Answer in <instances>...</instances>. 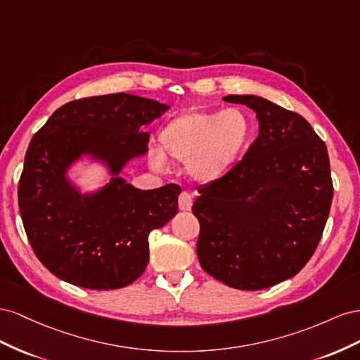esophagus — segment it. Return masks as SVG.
<instances>
[{
    "instance_id": "34e87169",
    "label": "esophagus",
    "mask_w": 360,
    "mask_h": 360,
    "mask_svg": "<svg viewBox=\"0 0 360 360\" xmlns=\"http://www.w3.org/2000/svg\"><path fill=\"white\" fill-rule=\"evenodd\" d=\"M178 205L181 211H190L193 205V196L190 191H182L178 198Z\"/></svg>"
}]
</instances>
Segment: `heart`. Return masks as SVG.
Wrapping results in <instances>:
<instances>
[{"label": "heart", "instance_id": "b5f03b06", "mask_svg": "<svg viewBox=\"0 0 360 360\" xmlns=\"http://www.w3.org/2000/svg\"><path fill=\"white\" fill-rule=\"evenodd\" d=\"M250 120L238 108L224 111L193 110L170 119L160 131V146L166 157L188 162L191 176L202 182L215 181L231 169L248 146ZM150 153V164L164 169V157Z\"/></svg>", "mask_w": 360, "mask_h": 360}]
</instances>
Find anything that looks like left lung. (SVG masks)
<instances>
[{"label":"left lung","mask_w":360,"mask_h":360,"mask_svg":"<svg viewBox=\"0 0 360 360\" xmlns=\"http://www.w3.org/2000/svg\"><path fill=\"white\" fill-rule=\"evenodd\" d=\"M223 101L252 108L259 136L240 162L198 190V258L231 288L265 290L295 276L316 250L333 199L330 161L297 112L252 95Z\"/></svg>","instance_id":"8db88e82"}]
</instances>
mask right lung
I'll return each instance as SVG.
<instances>
[{
  "label": "right lung",
  "mask_w": 360,
  "mask_h": 360,
  "mask_svg": "<svg viewBox=\"0 0 360 360\" xmlns=\"http://www.w3.org/2000/svg\"><path fill=\"white\" fill-rule=\"evenodd\" d=\"M169 107L128 94L70 101L30 141L18 186L19 212L37 259L58 279L89 290H117L145 273L149 233L178 212L181 187L139 190L115 178L95 196H79L65 169L81 152L117 174L148 149L141 129Z\"/></svg>",
  "instance_id": "1"
}]
</instances>
